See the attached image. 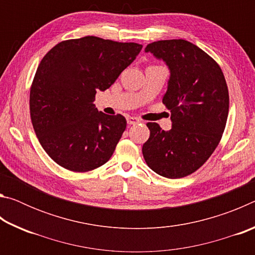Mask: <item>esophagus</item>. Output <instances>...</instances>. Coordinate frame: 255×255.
<instances>
[{
	"label": "esophagus",
	"mask_w": 255,
	"mask_h": 255,
	"mask_svg": "<svg viewBox=\"0 0 255 255\" xmlns=\"http://www.w3.org/2000/svg\"><path fill=\"white\" fill-rule=\"evenodd\" d=\"M127 123H128V125H136L138 123H140V119L137 117H131V116H128Z\"/></svg>",
	"instance_id": "obj_1"
}]
</instances>
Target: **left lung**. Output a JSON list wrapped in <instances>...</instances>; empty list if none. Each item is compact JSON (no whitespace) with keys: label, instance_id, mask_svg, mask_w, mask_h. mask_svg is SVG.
<instances>
[{"label":"left lung","instance_id":"left-lung-1","mask_svg":"<svg viewBox=\"0 0 255 255\" xmlns=\"http://www.w3.org/2000/svg\"><path fill=\"white\" fill-rule=\"evenodd\" d=\"M145 51L171 71L163 105L171 110L172 129L146 124L149 138L143 156L155 173L184 178L204 165L222 139L230 108L225 76L213 57L187 40L154 41Z\"/></svg>","mask_w":255,"mask_h":255}]
</instances>
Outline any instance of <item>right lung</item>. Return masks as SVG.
<instances>
[{
  "instance_id": "right-lung-1",
  "label": "right lung",
  "mask_w": 255,
  "mask_h": 255,
  "mask_svg": "<svg viewBox=\"0 0 255 255\" xmlns=\"http://www.w3.org/2000/svg\"><path fill=\"white\" fill-rule=\"evenodd\" d=\"M143 46L94 36L60 41L44 58L30 88V117L42 148L73 172H89L114 154L127 122L93 105Z\"/></svg>"
}]
</instances>
